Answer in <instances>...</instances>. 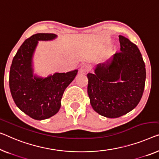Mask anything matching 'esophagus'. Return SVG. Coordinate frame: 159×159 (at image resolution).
I'll return each mask as SVG.
<instances>
[{
    "instance_id": "34e87169",
    "label": "esophagus",
    "mask_w": 159,
    "mask_h": 159,
    "mask_svg": "<svg viewBox=\"0 0 159 159\" xmlns=\"http://www.w3.org/2000/svg\"><path fill=\"white\" fill-rule=\"evenodd\" d=\"M88 70H89V67H88L87 65L84 64L81 66V67H80V73H86L88 71Z\"/></svg>"
}]
</instances>
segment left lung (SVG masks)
I'll list each match as a JSON object with an SVG mask.
<instances>
[{"label":"left lung","mask_w":159,"mask_h":159,"mask_svg":"<svg viewBox=\"0 0 159 159\" xmlns=\"http://www.w3.org/2000/svg\"><path fill=\"white\" fill-rule=\"evenodd\" d=\"M120 51L98 63L88 73V94L93 110L103 116L118 118L140 102L146 81V68L136 45L119 35Z\"/></svg>","instance_id":"8db88e82"}]
</instances>
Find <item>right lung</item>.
I'll return each mask as SVG.
<instances>
[{"instance_id":"1","label":"right lung","mask_w":159,"mask_h":159,"mask_svg":"<svg viewBox=\"0 0 159 159\" xmlns=\"http://www.w3.org/2000/svg\"><path fill=\"white\" fill-rule=\"evenodd\" d=\"M54 34H36L25 40L14 56L9 75V86L17 107L35 120H44L58 112L66 88L78 70L55 73L47 77L34 73V59L39 41H52Z\"/></svg>"}]
</instances>
